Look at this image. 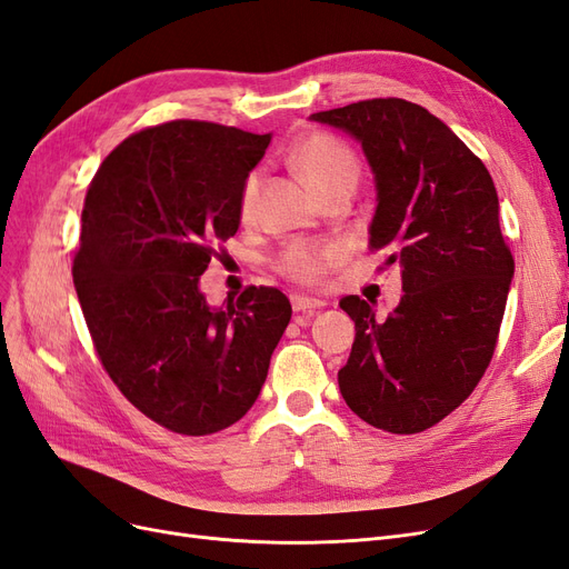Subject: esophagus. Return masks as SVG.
<instances>
[{"mask_svg":"<svg viewBox=\"0 0 569 569\" xmlns=\"http://www.w3.org/2000/svg\"><path fill=\"white\" fill-rule=\"evenodd\" d=\"M322 306H325V301L313 299V297H301V295L291 297V308H295L297 313H316Z\"/></svg>","mask_w":569,"mask_h":569,"instance_id":"1","label":"esophagus"}]
</instances>
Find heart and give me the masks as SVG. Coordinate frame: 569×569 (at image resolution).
<instances>
[{
  "label": "heart",
  "mask_w": 569,
  "mask_h": 569,
  "mask_svg": "<svg viewBox=\"0 0 569 569\" xmlns=\"http://www.w3.org/2000/svg\"><path fill=\"white\" fill-rule=\"evenodd\" d=\"M289 163L295 166L301 180L313 189V192L320 197L330 189L339 184H353L360 178V166L356 153L341 144L335 137L325 134V132H313L303 137V140L291 149L289 153ZM258 192H261V173L258 170H251V173L244 178L242 189H239V218L251 220L256 213V203H258ZM332 263V251L313 247V244H289L280 251L278 256V270L284 274V278L301 282V284H318L327 266Z\"/></svg>",
  "instance_id": "heart-1"
}]
</instances>
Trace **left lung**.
Masks as SVG:
<instances>
[{"mask_svg": "<svg viewBox=\"0 0 569 569\" xmlns=\"http://www.w3.org/2000/svg\"><path fill=\"white\" fill-rule=\"evenodd\" d=\"M363 147L377 184L370 249L399 263L401 303L377 320L360 297L339 306L356 341L339 370L343 401L391 435L441 422L487 372L515 261L487 166L437 116L406 99H366L311 116Z\"/></svg>", "mask_w": 569, "mask_h": 569, "instance_id": "left-lung-1", "label": "left lung"}]
</instances>
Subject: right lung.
Wrapping results in <instances>:
<instances>
[{
    "instance_id": "obj_1",
    "label": "right lung",
    "mask_w": 569,
    "mask_h": 569,
    "mask_svg": "<svg viewBox=\"0 0 569 569\" xmlns=\"http://www.w3.org/2000/svg\"><path fill=\"white\" fill-rule=\"evenodd\" d=\"M268 144L270 134L170 120L120 142L84 194L73 282L94 351L120 393L176 435L247 416L291 318L274 287H247L226 308L199 291Z\"/></svg>"
}]
</instances>
